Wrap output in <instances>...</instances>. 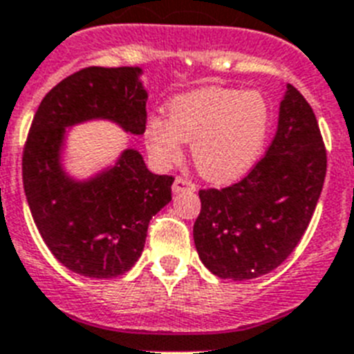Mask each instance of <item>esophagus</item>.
<instances>
[{"label":"esophagus","mask_w":354,"mask_h":354,"mask_svg":"<svg viewBox=\"0 0 354 354\" xmlns=\"http://www.w3.org/2000/svg\"><path fill=\"white\" fill-rule=\"evenodd\" d=\"M172 191L174 192H194L196 185L191 182V180H187L183 176H176L174 183H172Z\"/></svg>","instance_id":"1"}]
</instances>
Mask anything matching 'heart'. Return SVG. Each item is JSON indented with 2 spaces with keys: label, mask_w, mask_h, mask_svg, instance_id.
<instances>
[{
  "label": "heart",
  "mask_w": 354,
  "mask_h": 354,
  "mask_svg": "<svg viewBox=\"0 0 354 354\" xmlns=\"http://www.w3.org/2000/svg\"><path fill=\"white\" fill-rule=\"evenodd\" d=\"M272 109L263 93L207 86L169 102V118L145 124L147 151L158 163H171L192 144V162L201 176L232 182L252 169L263 153Z\"/></svg>",
  "instance_id": "obj_1"
}]
</instances>
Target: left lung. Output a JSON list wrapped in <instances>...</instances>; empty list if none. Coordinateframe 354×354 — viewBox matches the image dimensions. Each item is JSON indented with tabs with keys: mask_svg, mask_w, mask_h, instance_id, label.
<instances>
[{
	"mask_svg": "<svg viewBox=\"0 0 354 354\" xmlns=\"http://www.w3.org/2000/svg\"><path fill=\"white\" fill-rule=\"evenodd\" d=\"M326 169L317 117L288 84L266 154L239 182L200 191L194 245L201 263L230 281H248L277 268L310 225Z\"/></svg>",
	"mask_w": 354,
	"mask_h": 354,
	"instance_id": "obj_1",
	"label": "left lung"
}]
</instances>
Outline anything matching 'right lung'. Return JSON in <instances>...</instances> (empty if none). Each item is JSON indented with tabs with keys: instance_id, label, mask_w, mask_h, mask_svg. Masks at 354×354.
Here are the masks:
<instances>
[{
	"instance_id": "1",
	"label": "right lung",
	"mask_w": 354,
	"mask_h": 354,
	"mask_svg": "<svg viewBox=\"0 0 354 354\" xmlns=\"http://www.w3.org/2000/svg\"><path fill=\"white\" fill-rule=\"evenodd\" d=\"M140 68L88 66L44 95L23 149V187L32 218L53 257L71 272L118 277L138 261L153 216L171 201L174 178L153 174L135 149L88 182L59 163L64 127L108 118L142 135L147 122Z\"/></svg>"
}]
</instances>
